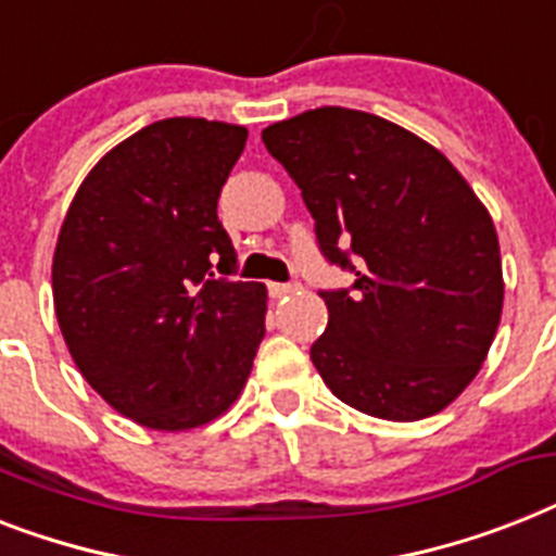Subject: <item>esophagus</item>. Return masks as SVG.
Masks as SVG:
<instances>
[{
	"mask_svg": "<svg viewBox=\"0 0 556 556\" xmlns=\"http://www.w3.org/2000/svg\"><path fill=\"white\" fill-rule=\"evenodd\" d=\"M293 291H300V282H268V293L274 296V300L291 296Z\"/></svg>",
	"mask_w": 556,
	"mask_h": 556,
	"instance_id": "34e87169",
	"label": "esophagus"
}]
</instances>
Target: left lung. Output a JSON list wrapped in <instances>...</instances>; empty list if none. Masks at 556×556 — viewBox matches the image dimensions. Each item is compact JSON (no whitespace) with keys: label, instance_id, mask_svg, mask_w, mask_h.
Masks as SVG:
<instances>
[{"label":"left lung","instance_id":"left-lung-1","mask_svg":"<svg viewBox=\"0 0 556 556\" xmlns=\"http://www.w3.org/2000/svg\"><path fill=\"white\" fill-rule=\"evenodd\" d=\"M314 216L323 256L354 286L319 291L311 359L351 408L414 422L454 403L503 314L489 211L434 146L382 116L317 108L263 130Z\"/></svg>","mask_w":556,"mask_h":556}]
</instances>
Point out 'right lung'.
<instances>
[{"label": "right lung", "mask_w": 556, "mask_h": 556, "mask_svg": "<svg viewBox=\"0 0 556 556\" xmlns=\"http://www.w3.org/2000/svg\"><path fill=\"white\" fill-rule=\"evenodd\" d=\"M245 139L228 122H153L108 151L67 207L59 328L90 388L139 426L188 431L225 414L265 337L268 293L228 279L237 251L216 216Z\"/></svg>", "instance_id": "obj_1"}]
</instances>
